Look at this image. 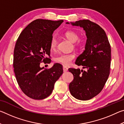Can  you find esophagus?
<instances>
[{
  "label": "esophagus",
  "mask_w": 124,
  "mask_h": 124,
  "mask_svg": "<svg viewBox=\"0 0 124 124\" xmlns=\"http://www.w3.org/2000/svg\"><path fill=\"white\" fill-rule=\"evenodd\" d=\"M63 70L64 72H66L68 70V67L66 66H63Z\"/></svg>",
  "instance_id": "1"
}]
</instances>
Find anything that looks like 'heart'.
I'll use <instances>...</instances> for the list:
<instances>
[{
	"label": "heart",
	"instance_id": "obj_1",
	"mask_svg": "<svg viewBox=\"0 0 124 124\" xmlns=\"http://www.w3.org/2000/svg\"><path fill=\"white\" fill-rule=\"evenodd\" d=\"M64 35L72 43H75L78 40L79 38L78 34L73 31H69L65 33ZM57 44V40L56 37L53 36L50 40V49L51 51H54L56 50V46ZM82 43L81 41H78L77 45H81ZM75 55L74 54H63L57 56L54 58V61L58 63H60L63 65L70 64L72 61L74 59Z\"/></svg>",
	"mask_w": 124,
	"mask_h": 124
}]
</instances>
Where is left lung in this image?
Listing matches in <instances>:
<instances>
[{"mask_svg":"<svg viewBox=\"0 0 124 124\" xmlns=\"http://www.w3.org/2000/svg\"><path fill=\"white\" fill-rule=\"evenodd\" d=\"M71 24L83 27L86 32L87 40L85 50L77 58L75 64L81 65L86 70L69 68V72L74 77L69 89L73 97L86 101L100 93L108 78L110 68V45L105 31L95 23L83 20Z\"/></svg>","mask_w":124,"mask_h":124,"instance_id":"1","label":"left lung"}]
</instances>
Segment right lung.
I'll return each mask as SVG.
<instances>
[{
	"label": "right lung",
	"mask_w": 124,
	"mask_h": 124,
	"mask_svg": "<svg viewBox=\"0 0 124 124\" xmlns=\"http://www.w3.org/2000/svg\"><path fill=\"white\" fill-rule=\"evenodd\" d=\"M63 22L35 20L23 30L16 41L14 73L22 92L32 99L43 100L51 95L54 83L63 72L59 63L49 69L40 67L41 62H51L50 40L54 31Z\"/></svg>",
	"instance_id": "right-lung-1"
}]
</instances>
